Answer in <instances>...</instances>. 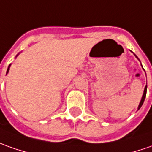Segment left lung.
I'll use <instances>...</instances> for the list:
<instances>
[{
	"label": "left lung",
	"instance_id": "obj_1",
	"mask_svg": "<svg viewBox=\"0 0 152 152\" xmlns=\"http://www.w3.org/2000/svg\"><path fill=\"white\" fill-rule=\"evenodd\" d=\"M146 89H147V86H145V89H144V94H143V96H142V99H141V100H140V104H139V107H138V110L140 109V107L142 106V104H143V103H144V100H145V95H146Z\"/></svg>",
	"mask_w": 152,
	"mask_h": 152
}]
</instances>
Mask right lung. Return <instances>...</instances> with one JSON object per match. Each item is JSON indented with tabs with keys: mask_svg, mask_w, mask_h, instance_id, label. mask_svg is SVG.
Returning <instances> with one entry per match:
<instances>
[{
	"mask_svg": "<svg viewBox=\"0 0 152 152\" xmlns=\"http://www.w3.org/2000/svg\"><path fill=\"white\" fill-rule=\"evenodd\" d=\"M10 66H11V65H9V67H8V69H7V73H8V71H9V69H10Z\"/></svg>",
	"mask_w": 152,
	"mask_h": 152,
	"instance_id": "right-lung-1",
	"label": "right lung"
}]
</instances>
